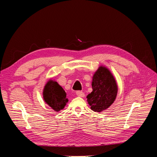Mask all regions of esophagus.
<instances>
[{
	"mask_svg": "<svg viewBox=\"0 0 157 157\" xmlns=\"http://www.w3.org/2000/svg\"><path fill=\"white\" fill-rule=\"evenodd\" d=\"M76 95L78 96V97H83L85 96V94L83 92H81V91H78L76 92Z\"/></svg>",
	"mask_w": 157,
	"mask_h": 157,
	"instance_id": "obj_1",
	"label": "esophagus"
}]
</instances>
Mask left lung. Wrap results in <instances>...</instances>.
I'll use <instances>...</instances> for the list:
<instances>
[{"instance_id": "obj_1", "label": "left lung", "mask_w": 157, "mask_h": 157, "mask_svg": "<svg viewBox=\"0 0 157 157\" xmlns=\"http://www.w3.org/2000/svg\"><path fill=\"white\" fill-rule=\"evenodd\" d=\"M93 91L86 97L90 108L101 112L114 102L118 92L117 82L111 72L101 66L95 72L92 79Z\"/></svg>"}]
</instances>
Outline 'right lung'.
<instances>
[{"instance_id": "obj_1", "label": "right lung", "mask_w": 157, "mask_h": 157, "mask_svg": "<svg viewBox=\"0 0 157 157\" xmlns=\"http://www.w3.org/2000/svg\"><path fill=\"white\" fill-rule=\"evenodd\" d=\"M66 92L56 81L49 80L46 84L43 90L44 101L55 111L63 109L68 99Z\"/></svg>"}]
</instances>
